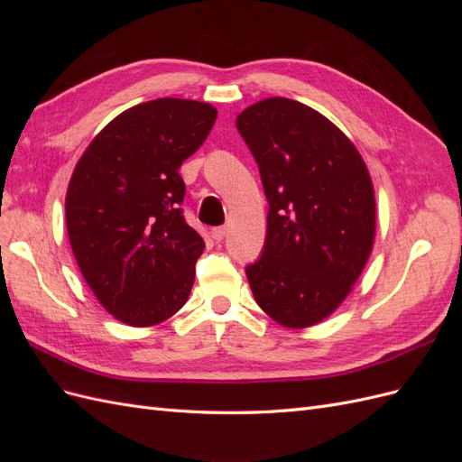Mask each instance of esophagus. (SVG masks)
<instances>
[{
	"label": "esophagus",
	"mask_w": 462,
	"mask_h": 462,
	"mask_svg": "<svg viewBox=\"0 0 462 462\" xmlns=\"http://www.w3.org/2000/svg\"><path fill=\"white\" fill-rule=\"evenodd\" d=\"M209 235H212V239H214L216 243H219V241L226 239V235H227V227H226V226H221V227H214L212 231H209Z\"/></svg>",
	"instance_id": "esophagus-1"
}]
</instances>
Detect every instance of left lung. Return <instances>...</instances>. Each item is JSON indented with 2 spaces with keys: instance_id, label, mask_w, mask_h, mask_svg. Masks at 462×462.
Returning <instances> with one entry per match:
<instances>
[{
  "instance_id": "8db88e82",
  "label": "left lung",
  "mask_w": 462,
  "mask_h": 462,
  "mask_svg": "<svg viewBox=\"0 0 462 462\" xmlns=\"http://www.w3.org/2000/svg\"><path fill=\"white\" fill-rule=\"evenodd\" d=\"M268 209L262 254L246 265L260 309L285 328L328 318L372 253L375 200L365 160L316 109L268 97L236 117Z\"/></svg>"
}]
</instances>
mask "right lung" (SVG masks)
Returning a JSON list of instances; mask_svg holds the SVG:
<instances>
[{
	"mask_svg": "<svg viewBox=\"0 0 462 462\" xmlns=\"http://www.w3.org/2000/svg\"><path fill=\"white\" fill-rule=\"evenodd\" d=\"M214 106L158 97L123 111L79 160L65 199L79 268L104 309L146 328L190 295L202 236L183 216L179 167L214 127Z\"/></svg>",
	"mask_w": 462,
	"mask_h": 462,
	"instance_id": "right-lung-1",
	"label": "right lung"
}]
</instances>
